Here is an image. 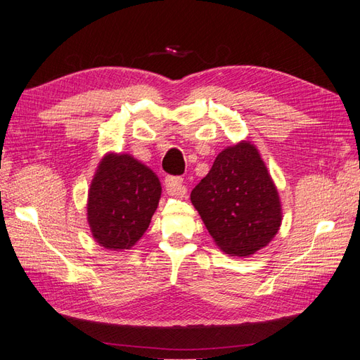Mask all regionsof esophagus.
Wrapping results in <instances>:
<instances>
[{
    "label": "esophagus",
    "mask_w": 360,
    "mask_h": 360,
    "mask_svg": "<svg viewBox=\"0 0 360 360\" xmlns=\"http://www.w3.org/2000/svg\"><path fill=\"white\" fill-rule=\"evenodd\" d=\"M165 189L168 195H172V197H184L186 195L188 189L183 184V179L181 177H167L165 179Z\"/></svg>",
    "instance_id": "34e87169"
}]
</instances>
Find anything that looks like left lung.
I'll use <instances>...</instances> for the list:
<instances>
[{
	"label": "left lung",
	"mask_w": 360,
	"mask_h": 360,
	"mask_svg": "<svg viewBox=\"0 0 360 360\" xmlns=\"http://www.w3.org/2000/svg\"><path fill=\"white\" fill-rule=\"evenodd\" d=\"M191 201L216 246L231 257H249L266 248L282 222L278 189L249 141L216 156Z\"/></svg>",
	"instance_id": "1"
}]
</instances>
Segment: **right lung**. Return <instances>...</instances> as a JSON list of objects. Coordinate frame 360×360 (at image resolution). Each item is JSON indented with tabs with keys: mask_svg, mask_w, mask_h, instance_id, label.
<instances>
[{
	"mask_svg": "<svg viewBox=\"0 0 360 360\" xmlns=\"http://www.w3.org/2000/svg\"><path fill=\"white\" fill-rule=\"evenodd\" d=\"M162 193L156 174L127 153H106L86 200L94 240L110 250L132 248L150 225Z\"/></svg>",
	"mask_w": 360,
	"mask_h": 360,
	"instance_id": "add662e5",
	"label": "right lung"
}]
</instances>
